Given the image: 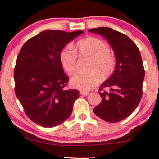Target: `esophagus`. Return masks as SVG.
<instances>
[{"label":"esophagus","instance_id":"1","mask_svg":"<svg viewBox=\"0 0 159 159\" xmlns=\"http://www.w3.org/2000/svg\"><path fill=\"white\" fill-rule=\"evenodd\" d=\"M80 94L82 96H88L89 94V92H87V91H80Z\"/></svg>","mask_w":159,"mask_h":159}]
</instances>
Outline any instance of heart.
<instances>
[{"instance_id": "obj_1", "label": "heart", "mask_w": 159, "mask_h": 159, "mask_svg": "<svg viewBox=\"0 0 159 159\" xmlns=\"http://www.w3.org/2000/svg\"><path fill=\"white\" fill-rule=\"evenodd\" d=\"M76 51L80 57L90 59L88 73H78L70 80V85L80 91H87L97 85L99 79L105 80L112 75L116 66V60L110 53V47L100 39L89 37L77 41ZM77 55L73 48L62 50L60 61L65 71L72 75L76 70Z\"/></svg>"}]
</instances>
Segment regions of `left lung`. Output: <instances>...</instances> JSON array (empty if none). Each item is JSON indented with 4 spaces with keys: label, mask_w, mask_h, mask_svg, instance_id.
I'll return each instance as SVG.
<instances>
[{
    "label": "left lung",
    "mask_w": 159,
    "mask_h": 159,
    "mask_svg": "<svg viewBox=\"0 0 159 159\" xmlns=\"http://www.w3.org/2000/svg\"><path fill=\"white\" fill-rule=\"evenodd\" d=\"M89 32L106 39L116 60L114 72L99 88L101 103L93 111L107 122H119L134 112L142 99L144 69L139 49L127 35L113 29L99 27ZM105 87L111 91H103Z\"/></svg>",
    "instance_id": "obj_1"
}]
</instances>
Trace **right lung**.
Returning <instances> with one entry per match:
<instances>
[{"label":"right lung","instance_id":"obj_1","mask_svg":"<svg viewBox=\"0 0 159 159\" xmlns=\"http://www.w3.org/2000/svg\"><path fill=\"white\" fill-rule=\"evenodd\" d=\"M83 33L46 30L20 51L14 71L15 94L27 116L40 126L53 127L66 121L80 97L77 90L64 89L68 77L60 55L66 44Z\"/></svg>","mask_w":159,"mask_h":159}]
</instances>
